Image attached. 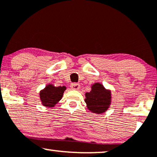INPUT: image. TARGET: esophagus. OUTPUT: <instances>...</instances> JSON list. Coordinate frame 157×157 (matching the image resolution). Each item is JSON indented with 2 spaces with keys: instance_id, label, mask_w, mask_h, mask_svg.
Here are the masks:
<instances>
[{
  "instance_id": "34e87169",
  "label": "esophagus",
  "mask_w": 157,
  "mask_h": 157,
  "mask_svg": "<svg viewBox=\"0 0 157 157\" xmlns=\"http://www.w3.org/2000/svg\"><path fill=\"white\" fill-rule=\"evenodd\" d=\"M70 87L72 90H78L80 89V84H77V83H73L70 85Z\"/></svg>"
}]
</instances>
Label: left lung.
Segmentation results:
<instances>
[{
    "instance_id": "obj_1",
    "label": "left lung",
    "mask_w": 157,
    "mask_h": 157,
    "mask_svg": "<svg viewBox=\"0 0 157 157\" xmlns=\"http://www.w3.org/2000/svg\"><path fill=\"white\" fill-rule=\"evenodd\" d=\"M85 102L87 108L90 112L97 114L103 113L111 105V90L106 89L101 83H94L91 85V90L85 93Z\"/></svg>"
}]
</instances>
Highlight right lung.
<instances>
[{"instance_id": "obj_1", "label": "right lung", "mask_w": 157, "mask_h": 157, "mask_svg": "<svg viewBox=\"0 0 157 157\" xmlns=\"http://www.w3.org/2000/svg\"><path fill=\"white\" fill-rule=\"evenodd\" d=\"M66 86H54V84L49 83L39 92V98L41 103L46 108H53L62 98Z\"/></svg>"}]
</instances>
